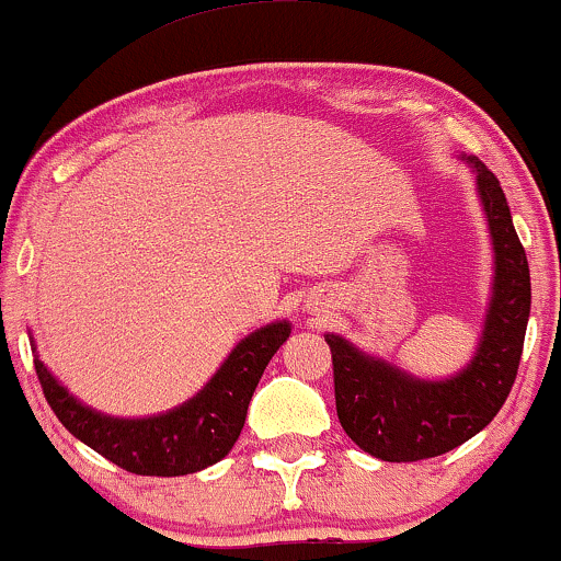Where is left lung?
<instances>
[{
  "label": "left lung",
  "mask_w": 561,
  "mask_h": 561,
  "mask_svg": "<svg viewBox=\"0 0 561 561\" xmlns=\"http://www.w3.org/2000/svg\"><path fill=\"white\" fill-rule=\"evenodd\" d=\"M467 163L478 171L495 253L493 298L472 364L443 382H424L364 356L337 334H324L337 420L358 448L382 461L433 459L459 448L493 422L517 379L530 317V268L499 179L474 156Z\"/></svg>",
  "instance_id": "8db88e82"
}]
</instances>
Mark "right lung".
I'll return each mask as SVG.
<instances>
[{
  "instance_id": "right-lung-1",
  "label": "right lung",
  "mask_w": 561,
  "mask_h": 561,
  "mask_svg": "<svg viewBox=\"0 0 561 561\" xmlns=\"http://www.w3.org/2000/svg\"><path fill=\"white\" fill-rule=\"evenodd\" d=\"M287 337V321L248 334L192 401L150 420H113L96 414L76 401L38 358H34V366L44 398L70 435L126 472L179 478L216 465L229 454L242 433L248 403L263 369Z\"/></svg>"
}]
</instances>
